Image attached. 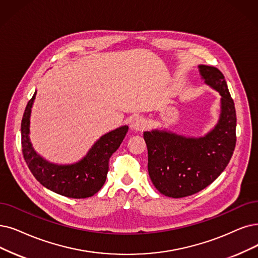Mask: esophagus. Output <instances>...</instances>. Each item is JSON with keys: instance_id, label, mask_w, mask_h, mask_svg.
<instances>
[{"instance_id": "esophagus-1", "label": "esophagus", "mask_w": 258, "mask_h": 258, "mask_svg": "<svg viewBox=\"0 0 258 258\" xmlns=\"http://www.w3.org/2000/svg\"><path fill=\"white\" fill-rule=\"evenodd\" d=\"M147 126V120L142 116H136L131 120V129L135 131H143Z\"/></svg>"}]
</instances>
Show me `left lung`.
Listing matches in <instances>:
<instances>
[{"label": "left lung", "instance_id": "1", "mask_svg": "<svg viewBox=\"0 0 258 258\" xmlns=\"http://www.w3.org/2000/svg\"><path fill=\"white\" fill-rule=\"evenodd\" d=\"M201 76L221 95L219 122L207 136L190 139L176 133L144 132L148 172L156 188L171 198H183L205 188L229 164L236 145V111L223 74L215 67L199 66Z\"/></svg>", "mask_w": 258, "mask_h": 258}]
</instances>
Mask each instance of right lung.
<instances>
[{
    "mask_svg": "<svg viewBox=\"0 0 258 258\" xmlns=\"http://www.w3.org/2000/svg\"><path fill=\"white\" fill-rule=\"evenodd\" d=\"M35 97L36 92L27 102L21 121L22 153L29 170L40 184L56 194L75 199L92 197L105 184L109 160L125 139L128 126L102 136L87 156L76 164H51L39 156L29 141V117Z\"/></svg>",
    "mask_w": 258,
    "mask_h": 258,
    "instance_id": "add662e5",
    "label": "right lung"
}]
</instances>
